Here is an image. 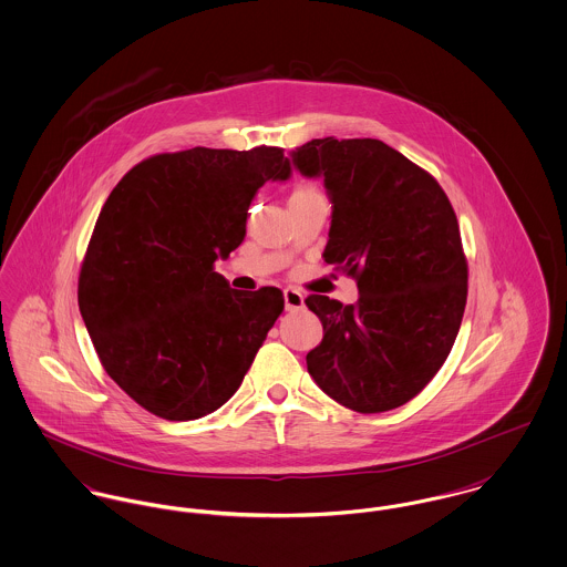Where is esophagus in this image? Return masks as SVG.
<instances>
[{"instance_id":"1","label":"esophagus","mask_w":567,"mask_h":567,"mask_svg":"<svg viewBox=\"0 0 567 567\" xmlns=\"http://www.w3.org/2000/svg\"><path fill=\"white\" fill-rule=\"evenodd\" d=\"M305 306V296L296 289H285V308L287 310H300Z\"/></svg>"}]
</instances>
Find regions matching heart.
<instances>
[{
	"label": "heart",
	"instance_id": "heart-1",
	"mask_svg": "<svg viewBox=\"0 0 567 567\" xmlns=\"http://www.w3.org/2000/svg\"><path fill=\"white\" fill-rule=\"evenodd\" d=\"M300 196H321V192H319L312 183H302V185H298V187L293 189L291 198H300Z\"/></svg>",
	"mask_w": 567,
	"mask_h": 567
}]
</instances>
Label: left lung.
I'll return each mask as SVG.
<instances>
[{
	"instance_id": "left-lung-1",
	"label": "left lung",
	"mask_w": 567,
	"mask_h": 567,
	"mask_svg": "<svg viewBox=\"0 0 567 567\" xmlns=\"http://www.w3.org/2000/svg\"><path fill=\"white\" fill-rule=\"evenodd\" d=\"M291 164L323 176L332 200L323 259L360 293L348 306L306 298L323 326L308 373L353 412L394 410L432 382L462 326L468 262L455 212L434 176L382 140H310Z\"/></svg>"
}]
</instances>
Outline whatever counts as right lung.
Listing matches in <instances>:
<instances>
[{
    "label": "right lung",
    "instance_id": "1",
    "mask_svg": "<svg viewBox=\"0 0 567 567\" xmlns=\"http://www.w3.org/2000/svg\"><path fill=\"white\" fill-rule=\"evenodd\" d=\"M289 175L278 146H196L135 164L107 196L78 302L103 369L151 414L194 421L241 386L285 298L230 289L214 265L244 241L262 183Z\"/></svg>",
    "mask_w": 567,
    "mask_h": 567
}]
</instances>
